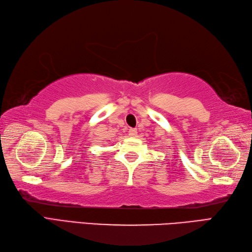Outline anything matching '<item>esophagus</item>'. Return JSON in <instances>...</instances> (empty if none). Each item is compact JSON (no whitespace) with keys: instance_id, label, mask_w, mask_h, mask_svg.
I'll return each instance as SVG.
<instances>
[{"instance_id":"34e87169","label":"esophagus","mask_w":252,"mask_h":252,"mask_svg":"<svg viewBox=\"0 0 252 252\" xmlns=\"http://www.w3.org/2000/svg\"><path fill=\"white\" fill-rule=\"evenodd\" d=\"M128 133H129L130 137H136L137 136V129H135V128H130V129L128 130Z\"/></svg>"}]
</instances>
